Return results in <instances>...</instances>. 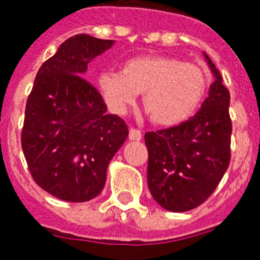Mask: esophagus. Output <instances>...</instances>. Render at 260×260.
<instances>
[{
  "label": "esophagus",
  "mask_w": 260,
  "mask_h": 260,
  "mask_svg": "<svg viewBox=\"0 0 260 260\" xmlns=\"http://www.w3.org/2000/svg\"><path fill=\"white\" fill-rule=\"evenodd\" d=\"M141 138H142V134H141L138 128L132 127L128 130V139L130 141H141Z\"/></svg>",
  "instance_id": "esophagus-1"
}]
</instances>
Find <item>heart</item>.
Segmentation results:
<instances>
[{"label":"heart","mask_w":260,"mask_h":260,"mask_svg":"<svg viewBox=\"0 0 260 260\" xmlns=\"http://www.w3.org/2000/svg\"><path fill=\"white\" fill-rule=\"evenodd\" d=\"M209 85L203 66L169 55H145L123 62L119 73H104L98 86L117 113L143 93V107L156 125L175 126L187 121L202 102Z\"/></svg>","instance_id":"obj_1"}]
</instances>
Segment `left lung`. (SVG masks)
<instances>
[{
  "instance_id": "1",
  "label": "left lung",
  "mask_w": 260,
  "mask_h": 260,
  "mask_svg": "<svg viewBox=\"0 0 260 260\" xmlns=\"http://www.w3.org/2000/svg\"><path fill=\"white\" fill-rule=\"evenodd\" d=\"M205 55L215 81L202 107L179 125L145 134L147 184L153 198L169 211H190L202 205L230 165V91Z\"/></svg>"
}]
</instances>
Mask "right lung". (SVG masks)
Returning a JSON list of instances; mask_svg holds the SVG:
<instances>
[{
    "label": "right lung",
    "mask_w": 260,
    "mask_h": 260,
    "mask_svg": "<svg viewBox=\"0 0 260 260\" xmlns=\"http://www.w3.org/2000/svg\"><path fill=\"white\" fill-rule=\"evenodd\" d=\"M114 41L77 34L38 70L25 109L21 145L34 182L68 202L102 191L107 165L128 135L125 121L107 114L95 87L83 78L94 57Z\"/></svg>",
    "instance_id": "right-lung-1"
}]
</instances>
